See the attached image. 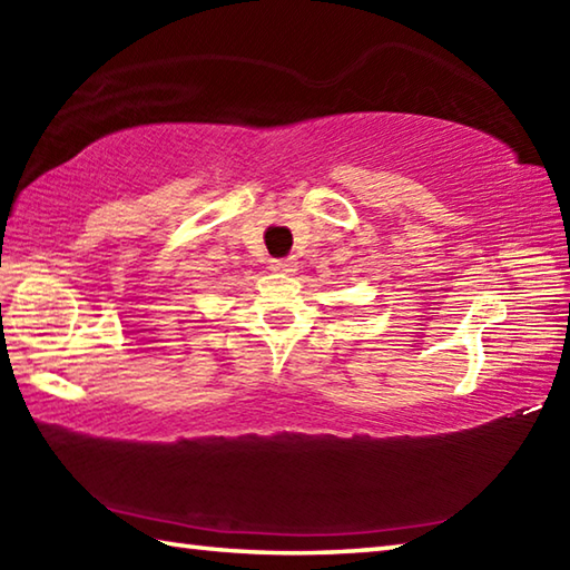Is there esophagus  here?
Returning a JSON list of instances; mask_svg holds the SVG:
<instances>
[{
  "instance_id": "1",
  "label": "esophagus",
  "mask_w": 570,
  "mask_h": 570,
  "mask_svg": "<svg viewBox=\"0 0 570 570\" xmlns=\"http://www.w3.org/2000/svg\"><path fill=\"white\" fill-rule=\"evenodd\" d=\"M272 272H276V274H294L296 272V262H294V258H276V262H272Z\"/></svg>"
}]
</instances>
